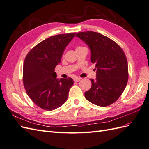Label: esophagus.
Wrapping results in <instances>:
<instances>
[{"instance_id": "1", "label": "esophagus", "mask_w": 149, "mask_h": 149, "mask_svg": "<svg viewBox=\"0 0 149 149\" xmlns=\"http://www.w3.org/2000/svg\"><path fill=\"white\" fill-rule=\"evenodd\" d=\"M80 80H81V78H78V77H77V78H74V81H76V82H78V81H79Z\"/></svg>"}]
</instances>
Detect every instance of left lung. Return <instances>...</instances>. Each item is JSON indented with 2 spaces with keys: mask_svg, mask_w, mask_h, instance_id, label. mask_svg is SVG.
Listing matches in <instances>:
<instances>
[{
  "mask_svg": "<svg viewBox=\"0 0 149 149\" xmlns=\"http://www.w3.org/2000/svg\"><path fill=\"white\" fill-rule=\"evenodd\" d=\"M80 38L90 50V61L95 64L96 78L90 79L92 86L85 92L86 99L100 107L113 104L124 91L128 79L125 54L116 43L93 31L79 32Z\"/></svg>",
  "mask_w": 149,
  "mask_h": 149,
  "instance_id": "obj_1",
  "label": "left lung"
}]
</instances>
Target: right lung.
Wrapping results in <instances>:
<instances>
[{
  "label": "right lung",
  "mask_w": 149,
  "mask_h": 149,
  "mask_svg": "<svg viewBox=\"0 0 149 149\" xmlns=\"http://www.w3.org/2000/svg\"><path fill=\"white\" fill-rule=\"evenodd\" d=\"M75 34H60L47 38L33 47L25 58L24 88L33 102L43 109H56L68 99L73 79L57 78L54 70Z\"/></svg>",
  "instance_id": "1"
}]
</instances>
